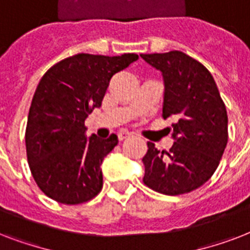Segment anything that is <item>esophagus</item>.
I'll use <instances>...</instances> for the list:
<instances>
[{"instance_id": "1", "label": "esophagus", "mask_w": 250, "mask_h": 250, "mask_svg": "<svg viewBox=\"0 0 250 250\" xmlns=\"http://www.w3.org/2000/svg\"><path fill=\"white\" fill-rule=\"evenodd\" d=\"M131 135H132V133L128 132V131H125V129H122V131H119V132H118V139L122 141V140H125V139H127V137L131 136Z\"/></svg>"}]
</instances>
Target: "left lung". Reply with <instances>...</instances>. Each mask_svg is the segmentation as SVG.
<instances>
[{"label":"left lung","mask_w":250,"mask_h":250,"mask_svg":"<svg viewBox=\"0 0 250 250\" xmlns=\"http://www.w3.org/2000/svg\"><path fill=\"white\" fill-rule=\"evenodd\" d=\"M164 76L162 117L172 118L174 145L160 152L148 143L143 158L145 186L178 196L197 189L215 172L229 140L225 102L209 70L186 53L141 54Z\"/></svg>","instance_id":"obj_1"}]
</instances>
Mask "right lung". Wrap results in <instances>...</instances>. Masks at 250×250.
Here are the masks:
<instances>
[{
    "instance_id": "obj_1",
    "label": "right lung",
    "mask_w": 250,
    "mask_h": 250,
    "mask_svg": "<svg viewBox=\"0 0 250 250\" xmlns=\"http://www.w3.org/2000/svg\"><path fill=\"white\" fill-rule=\"evenodd\" d=\"M139 60L80 53L45 72L33 94L25 128V149L35 182L48 197L78 205L102 189L101 164L118 144L85 136L88 114L101 106L114 74Z\"/></svg>"
}]
</instances>
